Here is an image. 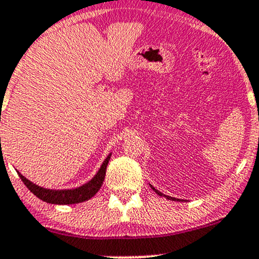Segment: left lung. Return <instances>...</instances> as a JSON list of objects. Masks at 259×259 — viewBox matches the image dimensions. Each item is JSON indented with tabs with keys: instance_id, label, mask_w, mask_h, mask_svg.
Instances as JSON below:
<instances>
[{
	"instance_id": "left-lung-1",
	"label": "left lung",
	"mask_w": 259,
	"mask_h": 259,
	"mask_svg": "<svg viewBox=\"0 0 259 259\" xmlns=\"http://www.w3.org/2000/svg\"><path fill=\"white\" fill-rule=\"evenodd\" d=\"M151 187H152V189L154 190V192H157V194H158L159 196H164V197H167V198H168V200H173V201H175V200H177V198H174V197H170V196H165V195H163V194H162V192H159V191H158V190H156V189H154V187H153L152 185H151ZM177 201H179V200H177Z\"/></svg>"
}]
</instances>
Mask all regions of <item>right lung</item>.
<instances>
[{
    "mask_svg": "<svg viewBox=\"0 0 259 259\" xmlns=\"http://www.w3.org/2000/svg\"><path fill=\"white\" fill-rule=\"evenodd\" d=\"M109 158H111V154L105 159V162L101 165L100 170L97 171V174L95 175L92 179L86 183L85 185L76 187V189L72 190H50V189H44L35 184H32L31 181H29L26 178L23 177L22 174H19L20 179L23 183L25 184V186L34 194L36 197L40 198L47 203L52 204H73V203H80V202H84L90 200L92 196L96 195V192L99 191L100 187L102 186L103 180L106 177V169L108 165Z\"/></svg>",
    "mask_w": 259,
    "mask_h": 259,
    "instance_id": "obj_1",
    "label": "right lung"
}]
</instances>
